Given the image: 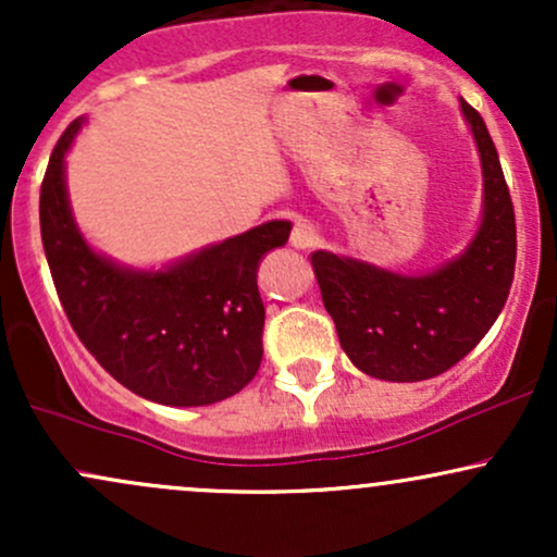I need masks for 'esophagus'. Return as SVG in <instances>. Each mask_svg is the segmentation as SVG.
Listing matches in <instances>:
<instances>
[{
    "instance_id": "34e87169",
    "label": "esophagus",
    "mask_w": 557,
    "mask_h": 557,
    "mask_svg": "<svg viewBox=\"0 0 557 557\" xmlns=\"http://www.w3.org/2000/svg\"><path fill=\"white\" fill-rule=\"evenodd\" d=\"M317 240H319V235H317V230H314V225H311V222L298 220L296 225H293V233H290V246L293 248H298V251H306V248L317 246Z\"/></svg>"
}]
</instances>
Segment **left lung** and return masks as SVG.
<instances>
[{"label":"left lung","instance_id":"obj_1","mask_svg":"<svg viewBox=\"0 0 557 557\" xmlns=\"http://www.w3.org/2000/svg\"><path fill=\"white\" fill-rule=\"evenodd\" d=\"M482 162V222L458 257L400 274L314 251L311 264L343 350L374 380L421 382L456 367L487 335L516 270V216L487 125L461 99Z\"/></svg>","mask_w":557,"mask_h":557}]
</instances>
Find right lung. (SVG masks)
Wrapping results in <instances>:
<instances>
[{
    "instance_id": "add662e5",
    "label": "right lung",
    "mask_w": 557,
    "mask_h": 557,
    "mask_svg": "<svg viewBox=\"0 0 557 557\" xmlns=\"http://www.w3.org/2000/svg\"><path fill=\"white\" fill-rule=\"evenodd\" d=\"M86 120L57 140L41 183V240L62 309L81 343L120 385L162 406H212L259 372L264 304L257 270L287 243L272 220L188 253L162 270L120 264L83 238L65 157Z\"/></svg>"
}]
</instances>
